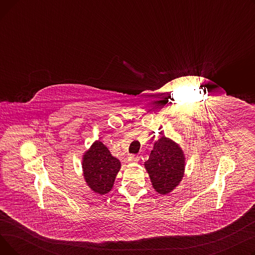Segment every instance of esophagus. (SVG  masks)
Listing matches in <instances>:
<instances>
[{"instance_id": "1", "label": "esophagus", "mask_w": 255, "mask_h": 255, "mask_svg": "<svg viewBox=\"0 0 255 255\" xmlns=\"http://www.w3.org/2000/svg\"><path fill=\"white\" fill-rule=\"evenodd\" d=\"M128 160L130 162H138V160H139V157L138 156H129V158H128Z\"/></svg>"}]
</instances>
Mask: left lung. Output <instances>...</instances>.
I'll list each match as a JSON object with an SVG mask.
<instances>
[{
  "label": "left lung",
  "mask_w": 255,
  "mask_h": 255,
  "mask_svg": "<svg viewBox=\"0 0 255 255\" xmlns=\"http://www.w3.org/2000/svg\"><path fill=\"white\" fill-rule=\"evenodd\" d=\"M154 189L167 194L179 185L185 170V156L180 146L162 136L154 143L148 161L144 162Z\"/></svg>",
  "instance_id": "1"
}]
</instances>
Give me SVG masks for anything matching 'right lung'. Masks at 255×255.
I'll list each match as a JSON object with an SVG mask.
<instances>
[{
	"label": "right lung",
	"instance_id": "1",
	"mask_svg": "<svg viewBox=\"0 0 255 255\" xmlns=\"http://www.w3.org/2000/svg\"><path fill=\"white\" fill-rule=\"evenodd\" d=\"M121 168L119 159L99 140L94 142L83 158L84 177L90 188L98 194L110 192Z\"/></svg>",
	"mask_w": 255,
	"mask_h": 255
}]
</instances>
